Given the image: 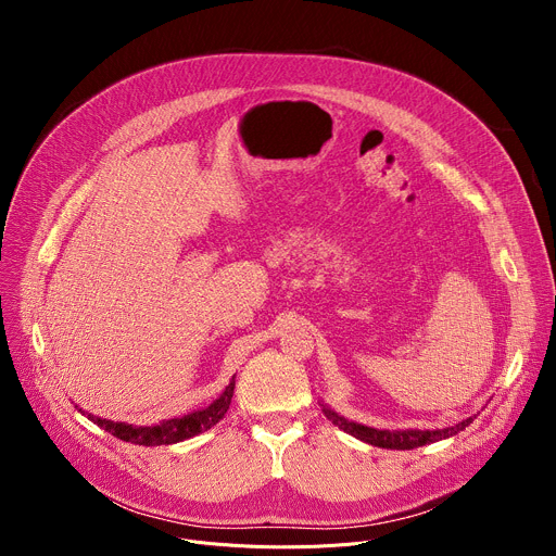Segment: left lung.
<instances>
[{"label": "left lung", "mask_w": 556, "mask_h": 556, "mask_svg": "<svg viewBox=\"0 0 556 556\" xmlns=\"http://www.w3.org/2000/svg\"><path fill=\"white\" fill-rule=\"evenodd\" d=\"M326 416L339 427L343 429L345 433L367 442V444H374V446H382V448H401V451H409V448H418V446H425V444H431V442H438V440H444V438H451L455 433H459L464 427H468L472 422V418H466L462 420L459 425L455 427H446V429H435V431H418V429H409V431H378V429H369V427H363V425H356V422H348L345 418L337 416L332 409L324 407Z\"/></svg>", "instance_id": "left-lung-1"}]
</instances>
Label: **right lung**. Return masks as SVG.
Masks as SVG:
<instances>
[{
    "label": "right lung",
    "mask_w": 556,
    "mask_h": 556,
    "mask_svg": "<svg viewBox=\"0 0 556 556\" xmlns=\"http://www.w3.org/2000/svg\"><path fill=\"white\" fill-rule=\"evenodd\" d=\"M232 389H235V378L228 382V387L224 389L219 399L213 405H208L206 409L187 414L182 418H172V420H165V422L153 425V427H134V425H125V422L97 418L92 414H88V418L94 425H99L101 429H105L108 433L116 435L118 440L131 442V444H142V446L176 444V442L189 440V438L211 429L213 425H217L224 418V414L228 412V405H230V399H232ZM78 412H81V409H78Z\"/></svg>",
    "instance_id": "obj_1"
}]
</instances>
